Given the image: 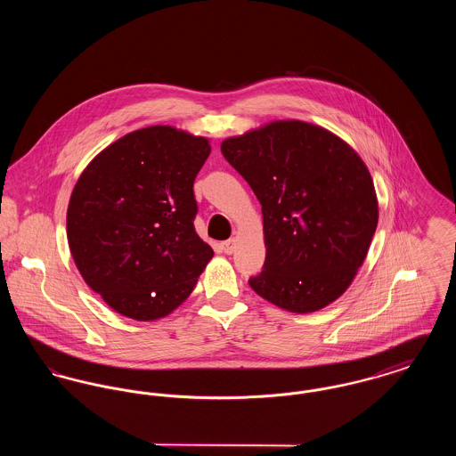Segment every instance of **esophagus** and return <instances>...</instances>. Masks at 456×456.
Segmentation results:
<instances>
[{"label":"esophagus","mask_w":456,"mask_h":456,"mask_svg":"<svg viewBox=\"0 0 456 456\" xmlns=\"http://www.w3.org/2000/svg\"><path fill=\"white\" fill-rule=\"evenodd\" d=\"M222 249H224L225 255H232L234 249H236V239L232 238L224 240V242H222Z\"/></svg>","instance_id":"obj_1"}]
</instances>
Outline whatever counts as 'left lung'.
Masks as SVG:
<instances>
[{
    "mask_svg": "<svg viewBox=\"0 0 456 456\" xmlns=\"http://www.w3.org/2000/svg\"><path fill=\"white\" fill-rule=\"evenodd\" d=\"M261 203L266 256L251 289L282 309L338 299L366 260L378 200L366 164L325 128L273 121L222 142Z\"/></svg>",
    "mask_w": 456,
    "mask_h": 456,
    "instance_id": "obj_1",
    "label": "left lung"
}]
</instances>
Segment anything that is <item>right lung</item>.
Instances as JSON below:
<instances>
[{"label": "right lung", "instance_id": "1", "mask_svg": "<svg viewBox=\"0 0 456 456\" xmlns=\"http://www.w3.org/2000/svg\"><path fill=\"white\" fill-rule=\"evenodd\" d=\"M208 155L203 136L149 126L110 143L78 177L66 214L69 251L119 314L167 316L212 260L193 224V183Z\"/></svg>", "mask_w": 456, "mask_h": 456}]
</instances>
